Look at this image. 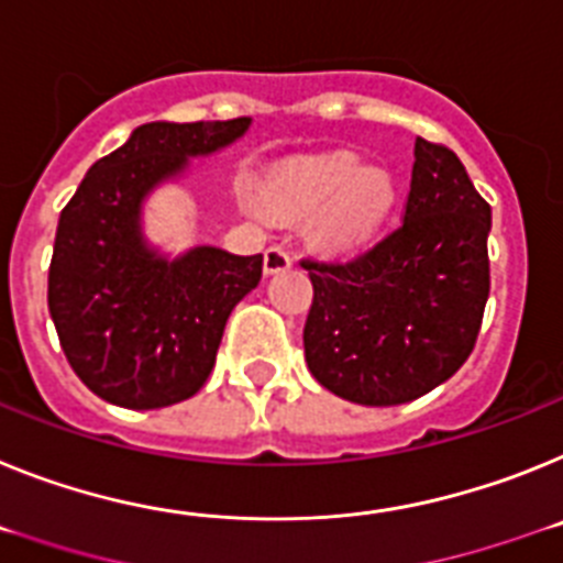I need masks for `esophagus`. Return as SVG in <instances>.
I'll return each instance as SVG.
<instances>
[{"label": "esophagus", "mask_w": 563, "mask_h": 563, "mask_svg": "<svg viewBox=\"0 0 563 563\" xmlns=\"http://www.w3.org/2000/svg\"><path fill=\"white\" fill-rule=\"evenodd\" d=\"M286 268H291V254L283 246H268L266 254H263V272L277 275V272H286Z\"/></svg>", "instance_id": "esophagus-1"}]
</instances>
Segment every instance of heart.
Returning <instances> with one entry per match:
<instances>
[{
	"label": "heart",
	"mask_w": 563,
	"mask_h": 563,
	"mask_svg": "<svg viewBox=\"0 0 563 563\" xmlns=\"http://www.w3.org/2000/svg\"><path fill=\"white\" fill-rule=\"evenodd\" d=\"M263 195L288 214H311V234L322 249L365 246L394 209L397 189L385 169L363 166L349 153L320 155L286 166L263 184Z\"/></svg>",
	"instance_id": "heart-1"
}]
</instances>
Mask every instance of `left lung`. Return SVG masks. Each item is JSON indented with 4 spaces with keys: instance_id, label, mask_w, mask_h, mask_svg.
<instances>
[{
    "instance_id": "1",
    "label": "left lung",
    "mask_w": 563,
    "mask_h": 563,
    "mask_svg": "<svg viewBox=\"0 0 563 563\" xmlns=\"http://www.w3.org/2000/svg\"><path fill=\"white\" fill-rule=\"evenodd\" d=\"M405 221L354 261H302L314 286L302 329L322 388L385 408L451 379L490 295V207L462 161L417 139Z\"/></svg>"
}]
</instances>
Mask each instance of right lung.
<instances>
[{
    "instance_id": "obj_1",
    "label": "right lung",
    "mask_w": 563,
    "mask_h": 563,
    "mask_svg": "<svg viewBox=\"0 0 563 563\" xmlns=\"http://www.w3.org/2000/svg\"><path fill=\"white\" fill-rule=\"evenodd\" d=\"M252 119L153 121L87 169L53 243L47 309L67 363L104 402L133 410L195 397L214 368L232 309L263 275V254L195 246L166 257L141 209L189 158L243 139Z\"/></svg>"
}]
</instances>
